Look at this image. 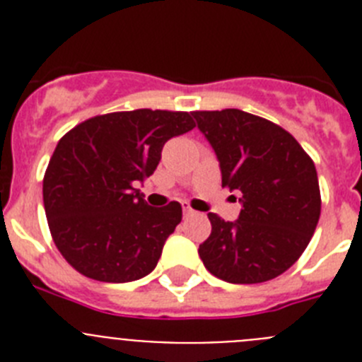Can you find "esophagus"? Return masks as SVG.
Listing matches in <instances>:
<instances>
[{
    "mask_svg": "<svg viewBox=\"0 0 362 362\" xmlns=\"http://www.w3.org/2000/svg\"><path fill=\"white\" fill-rule=\"evenodd\" d=\"M183 214H185V217H190V216H194V210L190 209V206H183Z\"/></svg>",
    "mask_w": 362,
    "mask_h": 362,
    "instance_id": "esophagus-1",
    "label": "esophagus"
}]
</instances>
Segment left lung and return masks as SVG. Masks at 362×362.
Segmentation results:
<instances>
[{
  "mask_svg": "<svg viewBox=\"0 0 362 362\" xmlns=\"http://www.w3.org/2000/svg\"><path fill=\"white\" fill-rule=\"evenodd\" d=\"M214 148L221 181L241 192V212H210V238L199 257L212 276L233 284L264 283L288 270L312 239L321 194L315 165L279 124L238 110L192 112Z\"/></svg>",
  "mask_w": 362,
  "mask_h": 362,
  "instance_id": "8db88e82",
  "label": "left lung"
}]
</instances>
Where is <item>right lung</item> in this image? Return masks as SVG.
<instances>
[{
	"mask_svg": "<svg viewBox=\"0 0 362 362\" xmlns=\"http://www.w3.org/2000/svg\"><path fill=\"white\" fill-rule=\"evenodd\" d=\"M196 127L188 112L139 108L95 116L59 139L43 179L57 250L85 277L130 283L148 276L181 223L177 201L156 209L137 185L168 139Z\"/></svg>",
	"mask_w": 362,
	"mask_h": 362,
	"instance_id": "1",
	"label": "right lung"
}]
</instances>
